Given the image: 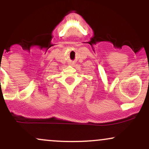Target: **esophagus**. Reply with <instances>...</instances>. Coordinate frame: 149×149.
<instances>
[{
    "instance_id": "34e87169",
    "label": "esophagus",
    "mask_w": 149,
    "mask_h": 149,
    "mask_svg": "<svg viewBox=\"0 0 149 149\" xmlns=\"http://www.w3.org/2000/svg\"><path fill=\"white\" fill-rule=\"evenodd\" d=\"M69 64L71 65V66H73V65H74V62H70Z\"/></svg>"
}]
</instances>
